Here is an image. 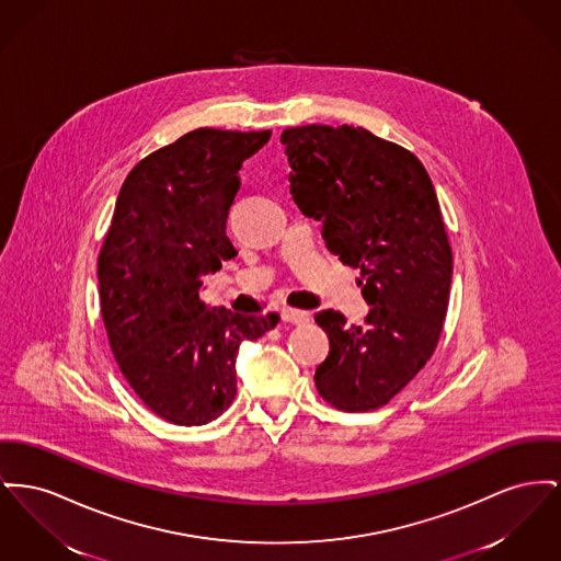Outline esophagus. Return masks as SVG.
Returning <instances> with one entry per match:
<instances>
[{
    "mask_svg": "<svg viewBox=\"0 0 561 561\" xmlns=\"http://www.w3.org/2000/svg\"><path fill=\"white\" fill-rule=\"evenodd\" d=\"M282 318H284V322H288V324H307L309 320H311V313L309 311H300V309H284L282 311Z\"/></svg>",
    "mask_w": 561,
    "mask_h": 561,
    "instance_id": "obj_1",
    "label": "esophagus"
}]
</instances>
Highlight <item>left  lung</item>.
Wrapping results in <instances>:
<instances>
[{"label":"left lung","mask_w":561,"mask_h":561,"mask_svg":"<svg viewBox=\"0 0 561 561\" xmlns=\"http://www.w3.org/2000/svg\"><path fill=\"white\" fill-rule=\"evenodd\" d=\"M282 144L298 209L360 268L370 305L363 327L316 313L330 341L316 388L341 411L379 409L428 363L447 316L454 256L432 180L413 152L363 127H293Z\"/></svg>","instance_id":"8db88e82"}]
</instances>
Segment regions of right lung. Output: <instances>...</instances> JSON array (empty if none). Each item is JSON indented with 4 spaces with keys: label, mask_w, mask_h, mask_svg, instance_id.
<instances>
[{
    "label": "right lung",
    "mask_w": 561,
    "mask_h": 561,
    "mask_svg": "<svg viewBox=\"0 0 561 561\" xmlns=\"http://www.w3.org/2000/svg\"><path fill=\"white\" fill-rule=\"evenodd\" d=\"M271 131L195 129L133 167L98 261L103 324L141 402L178 426H203L237 394L234 358L279 322L207 307L203 275L237 256L227 218L239 169Z\"/></svg>",
    "instance_id": "right-lung-1"
}]
</instances>
